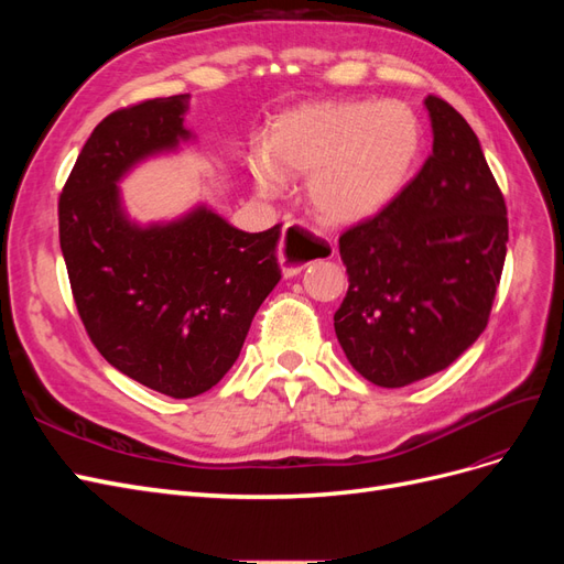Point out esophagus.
<instances>
[{"mask_svg": "<svg viewBox=\"0 0 564 564\" xmlns=\"http://www.w3.org/2000/svg\"><path fill=\"white\" fill-rule=\"evenodd\" d=\"M334 247L324 237L315 235L308 226L301 220H292L282 230V245H280V263L286 278H294L299 272L311 265L313 261L327 259L332 256Z\"/></svg>", "mask_w": 564, "mask_h": 564, "instance_id": "obj_1", "label": "esophagus"}]
</instances>
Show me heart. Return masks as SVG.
I'll list each match as a JSON object with an SVG mask.
<instances>
[{
	"instance_id": "1",
	"label": "heart",
	"mask_w": 564,
	"mask_h": 564,
	"mask_svg": "<svg viewBox=\"0 0 564 564\" xmlns=\"http://www.w3.org/2000/svg\"><path fill=\"white\" fill-rule=\"evenodd\" d=\"M421 148L419 117L400 100H322L272 124L268 160L278 174L308 176V202L322 220L355 226L402 193ZM270 166L256 164L263 191L275 187Z\"/></svg>"
}]
</instances>
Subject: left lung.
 Listing matches in <instances>:
<instances>
[{"label":"left lung","instance_id":"8db88e82","mask_svg":"<svg viewBox=\"0 0 564 564\" xmlns=\"http://www.w3.org/2000/svg\"><path fill=\"white\" fill-rule=\"evenodd\" d=\"M433 155L373 218L338 237L348 294L334 329L367 381L402 388L447 369L489 322L508 242L506 199L475 131L425 98Z\"/></svg>","mask_w":564,"mask_h":564}]
</instances>
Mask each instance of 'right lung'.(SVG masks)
Returning <instances> with one entry per match:
<instances>
[{
  "label": "right lung",
  "instance_id": "right-lung-1",
  "mask_svg": "<svg viewBox=\"0 0 564 564\" xmlns=\"http://www.w3.org/2000/svg\"><path fill=\"white\" fill-rule=\"evenodd\" d=\"M187 108L191 94L110 112L58 199L61 251L91 344L129 379L176 400L226 377L282 278V224L245 232L199 207L174 224L139 228L119 207L124 172L191 135Z\"/></svg>",
  "mask_w": 564,
  "mask_h": 564
}]
</instances>
